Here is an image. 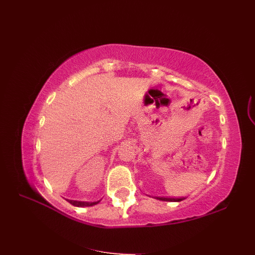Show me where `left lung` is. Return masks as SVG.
<instances>
[{
	"instance_id": "left-lung-1",
	"label": "left lung",
	"mask_w": 255,
	"mask_h": 255,
	"mask_svg": "<svg viewBox=\"0 0 255 255\" xmlns=\"http://www.w3.org/2000/svg\"><path fill=\"white\" fill-rule=\"evenodd\" d=\"M159 201H166V202H181L185 200V197H178V199H173V197H156Z\"/></svg>"
}]
</instances>
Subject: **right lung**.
Masks as SVG:
<instances>
[{
    "mask_svg": "<svg viewBox=\"0 0 255 255\" xmlns=\"http://www.w3.org/2000/svg\"><path fill=\"white\" fill-rule=\"evenodd\" d=\"M71 205L77 206V207H86V206H93L98 204L100 201L98 202H80V201H71V200H67Z\"/></svg>",
    "mask_w": 255,
    "mask_h": 255,
    "instance_id": "1",
    "label": "right lung"
}]
</instances>
